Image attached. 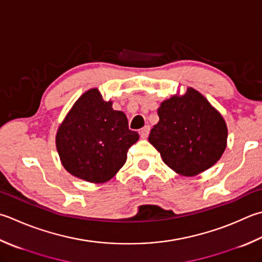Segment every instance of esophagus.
<instances>
[{
    "instance_id": "obj_1",
    "label": "esophagus",
    "mask_w": 262,
    "mask_h": 262,
    "mask_svg": "<svg viewBox=\"0 0 262 262\" xmlns=\"http://www.w3.org/2000/svg\"><path fill=\"white\" fill-rule=\"evenodd\" d=\"M149 131H150V127L146 125L142 127V129L140 130V137L142 138V139H146V138L148 137V135H149Z\"/></svg>"
}]
</instances>
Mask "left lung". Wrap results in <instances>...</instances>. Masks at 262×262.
Returning <instances> with one entry per match:
<instances>
[{"instance_id":"left-lung-1","label":"left lung","mask_w":262,"mask_h":262,"mask_svg":"<svg viewBox=\"0 0 262 262\" xmlns=\"http://www.w3.org/2000/svg\"><path fill=\"white\" fill-rule=\"evenodd\" d=\"M157 114L160 122L148 140L177 173L196 176L219 161L227 144V126L200 92L188 88L184 96L163 101Z\"/></svg>"}]
</instances>
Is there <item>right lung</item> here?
<instances>
[{
    "label": "right lung",
    "instance_id": "right-lung-1",
    "mask_svg": "<svg viewBox=\"0 0 262 262\" xmlns=\"http://www.w3.org/2000/svg\"><path fill=\"white\" fill-rule=\"evenodd\" d=\"M139 139L125 114L114 111L98 89L74 103L59 126L58 154L71 174L89 182H106L124 165L129 148Z\"/></svg>",
    "mask_w": 262,
    "mask_h": 262
}]
</instances>
